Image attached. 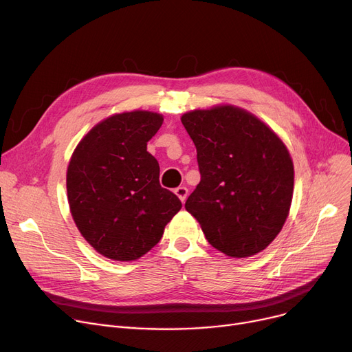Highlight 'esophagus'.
<instances>
[{
  "label": "esophagus",
  "mask_w": 352,
  "mask_h": 352,
  "mask_svg": "<svg viewBox=\"0 0 352 352\" xmlns=\"http://www.w3.org/2000/svg\"><path fill=\"white\" fill-rule=\"evenodd\" d=\"M177 195H178V198L184 202L187 199V195H188V188L187 187H178V188H175V191H174Z\"/></svg>",
  "instance_id": "34e87169"
}]
</instances>
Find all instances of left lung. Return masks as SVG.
<instances>
[{"label": "left lung", "instance_id": "1", "mask_svg": "<svg viewBox=\"0 0 352 352\" xmlns=\"http://www.w3.org/2000/svg\"><path fill=\"white\" fill-rule=\"evenodd\" d=\"M197 148L201 181L186 202L207 241L228 256L265 250L288 217L294 166L283 141L231 105L181 118Z\"/></svg>", "mask_w": 352, "mask_h": 352}]
</instances>
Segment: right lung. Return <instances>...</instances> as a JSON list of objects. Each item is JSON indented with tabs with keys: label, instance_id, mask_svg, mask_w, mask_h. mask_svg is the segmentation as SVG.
Returning <instances> with one entry per match:
<instances>
[{
	"label": "right lung",
	"instance_id": "1",
	"mask_svg": "<svg viewBox=\"0 0 352 352\" xmlns=\"http://www.w3.org/2000/svg\"><path fill=\"white\" fill-rule=\"evenodd\" d=\"M161 124L162 117L148 111L113 116L92 128L71 157L72 218L87 241L111 260L146 254L182 207L161 187L158 161L146 151Z\"/></svg>",
	"mask_w": 352,
	"mask_h": 352
}]
</instances>
